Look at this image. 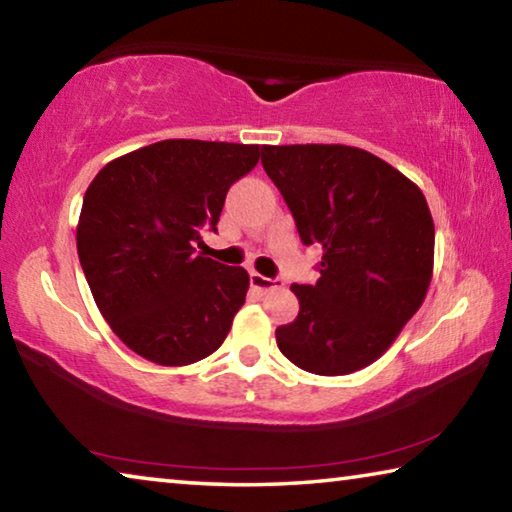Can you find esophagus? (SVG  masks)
I'll list each match as a JSON object with an SVG mask.
<instances>
[{"instance_id":"1","label":"esophagus","mask_w":512,"mask_h":512,"mask_svg":"<svg viewBox=\"0 0 512 512\" xmlns=\"http://www.w3.org/2000/svg\"><path fill=\"white\" fill-rule=\"evenodd\" d=\"M250 287L257 289V291H271V289H277L282 287L280 280H273V277H266L262 273H250Z\"/></svg>"}]
</instances>
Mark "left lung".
<instances>
[{
	"label": "left lung",
	"mask_w": 512,
	"mask_h": 512,
	"mask_svg": "<svg viewBox=\"0 0 512 512\" xmlns=\"http://www.w3.org/2000/svg\"><path fill=\"white\" fill-rule=\"evenodd\" d=\"M262 164L302 244L323 248L316 284H291L293 323L277 348L314 375H350L391 348L427 296L433 219L420 187L345 144L264 146Z\"/></svg>",
	"instance_id": "obj_1"
}]
</instances>
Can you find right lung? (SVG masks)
Listing matches in <instances>:
<instances>
[{
	"label": "right lung",
	"instance_id": "1",
	"mask_svg": "<svg viewBox=\"0 0 512 512\" xmlns=\"http://www.w3.org/2000/svg\"><path fill=\"white\" fill-rule=\"evenodd\" d=\"M257 144L162 140L115 158L83 196L76 250L112 332L158 366H189L228 336L250 277L196 255Z\"/></svg>",
	"mask_w": 512,
	"mask_h": 512
}]
</instances>
